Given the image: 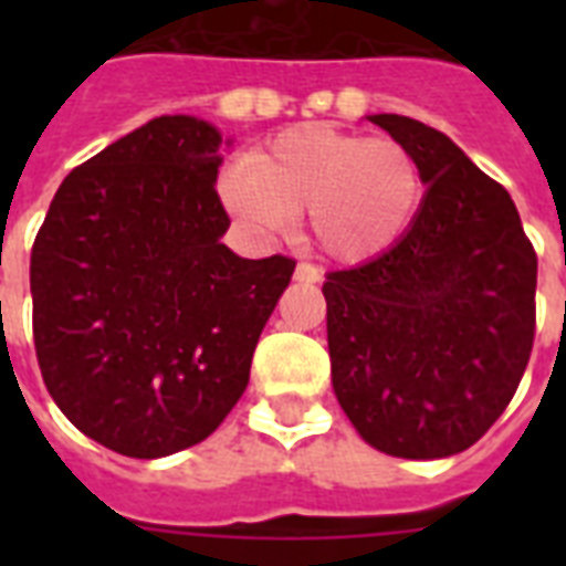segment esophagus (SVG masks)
<instances>
[{"mask_svg":"<svg viewBox=\"0 0 566 566\" xmlns=\"http://www.w3.org/2000/svg\"><path fill=\"white\" fill-rule=\"evenodd\" d=\"M323 279V270H319L317 264H311V261H302L300 266H296V282H319Z\"/></svg>","mask_w":566,"mask_h":566,"instance_id":"obj_1","label":"esophagus"}]
</instances>
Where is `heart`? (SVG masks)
I'll return each mask as SVG.
<instances>
[{
  "label": "heart",
  "mask_w": 566,
  "mask_h": 566,
  "mask_svg": "<svg viewBox=\"0 0 566 566\" xmlns=\"http://www.w3.org/2000/svg\"><path fill=\"white\" fill-rule=\"evenodd\" d=\"M429 179L411 146L326 126L284 128L252 158L220 176V196L240 222L279 231L308 213L317 247L335 261L361 264L411 229Z\"/></svg>",
  "instance_id": "1"
}]
</instances>
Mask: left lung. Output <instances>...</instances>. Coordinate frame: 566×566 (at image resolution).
Instances as JSON below:
<instances>
[{
	"instance_id": "1",
	"label": "left lung",
	"mask_w": 566,
	"mask_h": 566,
	"mask_svg": "<svg viewBox=\"0 0 566 566\" xmlns=\"http://www.w3.org/2000/svg\"><path fill=\"white\" fill-rule=\"evenodd\" d=\"M370 119L417 153L429 193L387 252L326 275L332 385L378 452L447 458L517 394L535 344L537 255L509 190L443 132Z\"/></svg>"
}]
</instances>
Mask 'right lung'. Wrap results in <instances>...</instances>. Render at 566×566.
Masks as SVG:
<instances>
[{
	"instance_id": "right-lung-1",
	"label": "right lung",
	"mask_w": 566,
	"mask_h": 566,
	"mask_svg": "<svg viewBox=\"0 0 566 566\" xmlns=\"http://www.w3.org/2000/svg\"><path fill=\"white\" fill-rule=\"evenodd\" d=\"M220 144L181 114L135 128L66 176L31 247L40 376L119 455H172L226 420L296 270L220 240Z\"/></svg>"
}]
</instances>
